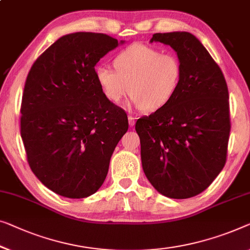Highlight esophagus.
Masks as SVG:
<instances>
[{"instance_id":"34e87169","label":"esophagus","mask_w":250,"mask_h":250,"mask_svg":"<svg viewBox=\"0 0 250 250\" xmlns=\"http://www.w3.org/2000/svg\"><path fill=\"white\" fill-rule=\"evenodd\" d=\"M128 124L131 126H134V124H135V117L132 116V115L128 116Z\"/></svg>"}]
</instances>
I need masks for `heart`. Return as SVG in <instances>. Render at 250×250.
I'll return each instance as SVG.
<instances>
[{
  "label": "heart",
  "instance_id": "obj_1",
  "mask_svg": "<svg viewBox=\"0 0 250 250\" xmlns=\"http://www.w3.org/2000/svg\"><path fill=\"white\" fill-rule=\"evenodd\" d=\"M113 64L115 70L101 65L95 74L101 92L114 104H121L129 89L134 106L153 113L169 104L182 84L179 57L149 45H129L115 56Z\"/></svg>",
  "mask_w": 250,
  "mask_h": 250
}]
</instances>
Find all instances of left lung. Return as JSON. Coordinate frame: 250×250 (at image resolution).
Here are the masks:
<instances>
[{
  "label": "left lung",
  "instance_id": "8db88e82",
  "mask_svg": "<svg viewBox=\"0 0 250 250\" xmlns=\"http://www.w3.org/2000/svg\"><path fill=\"white\" fill-rule=\"evenodd\" d=\"M152 42L175 49L184 72L170 104L137 119L142 167L160 194L189 198L211 185L226 165L229 91L221 68L194 35L154 34Z\"/></svg>",
  "mask_w": 250,
  "mask_h": 250
}]
</instances>
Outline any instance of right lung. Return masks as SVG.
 <instances>
[{"label":"right lung","mask_w":250,"mask_h":250,"mask_svg":"<svg viewBox=\"0 0 250 250\" xmlns=\"http://www.w3.org/2000/svg\"><path fill=\"white\" fill-rule=\"evenodd\" d=\"M117 46V39L106 34L63 36L28 73L20 108L27 161L36 177L61 196L95 194L127 132L125 110L106 99L95 74L99 60Z\"/></svg>","instance_id":"1"}]
</instances>
